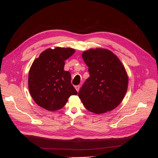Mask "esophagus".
I'll return each mask as SVG.
<instances>
[{
    "label": "esophagus",
    "mask_w": 158,
    "mask_h": 158,
    "mask_svg": "<svg viewBox=\"0 0 158 158\" xmlns=\"http://www.w3.org/2000/svg\"><path fill=\"white\" fill-rule=\"evenodd\" d=\"M75 89H76V91H77V92H78V91H79V89H80V85H76V86H75Z\"/></svg>",
    "instance_id": "obj_1"
}]
</instances>
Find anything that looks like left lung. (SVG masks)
Listing matches in <instances>:
<instances>
[{
	"mask_svg": "<svg viewBox=\"0 0 158 158\" xmlns=\"http://www.w3.org/2000/svg\"><path fill=\"white\" fill-rule=\"evenodd\" d=\"M89 77L78 92L88 111L102 114L121 103L127 92L128 78L118 57L108 49H90L82 53Z\"/></svg>",
	"mask_w": 158,
	"mask_h": 158,
	"instance_id": "obj_1",
	"label": "left lung"
}]
</instances>
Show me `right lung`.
<instances>
[{
  "instance_id": "obj_1",
  "label": "right lung",
  "mask_w": 158,
  "mask_h": 158,
  "mask_svg": "<svg viewBox=\"0 0 158 158\" xmlns=\"http://www.w3.org/2000/svg\"><path fill=\"white\" fill-rule=\"evenodd\" d=\"M72 48L55 47L42 52L31 64L28 76V88L38 106L50 111L63 108L77 91L71 84V75L64 70V60L73 55Z\"/></svg>"
}]
</instances>
